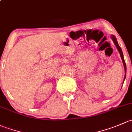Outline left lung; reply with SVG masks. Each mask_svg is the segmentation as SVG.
Segmentation results:
<instances>
[{
	"instance_id": "1",
	"label": "left lung",
	"mask_w": 132,
	"mask_h": 132,
	"mask_svg": "<svg viewBox=\"0 0 132 132\" xmlns=\"http://www.w3.org/2000/svg\"><path fill=\"white\" fill-rule=\"evenodd\" d=\"M111 39H112V41L114 42V43L115 46H116V48L117 50H118V51H119V54H120V56H121V58L122 59V61H123V65H124V68H125V77H124V80H123V81H125V79L126 78V72H127V66H126V63H125V60H124V56H123V52H122V50H121V48L120 47H119V44H118V41H117V39L116 38V37L114 36H113V35H112V36H111Z\"/></svg>"
}]
</instances>
